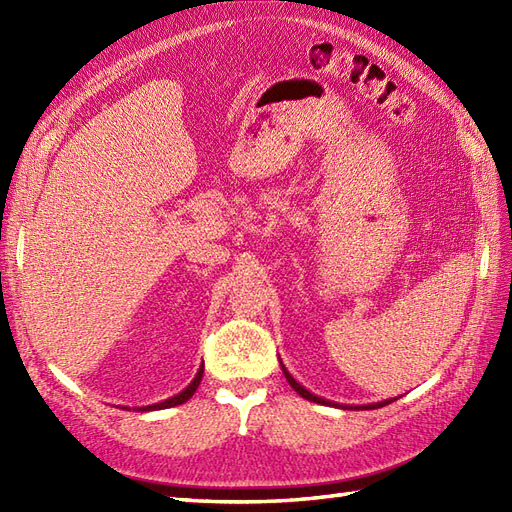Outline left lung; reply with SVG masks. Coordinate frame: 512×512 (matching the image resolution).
Here are the masks:
<instances>
[{"label": "left lung", "mask_w": 512, "mask_h": 512, "mask_svg": "<svg viewBox=\"0 0 512 512\" xmlns=\"http://www.w3.org/2000/svg\"><path fill=\"white\" fill-rule=\"evenodd\" d=\"M282 369H284V376H286L288 384H290L292 389L297 391L301 397H305V399H309V401H316V404H331V401H324L322 397H316V395L309 393L307 389H303V386H301L297 380H294V378L288 374V371H286V367H284V365H282ZM384 404H391V401H382V404H371V406H363V408H365V410H374V408H382ZM333 406H337V404H333Z\"/></svg>", "instance_id": "8db88e82"}]
</instances>
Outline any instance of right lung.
<instances>
[{"label": "right lung", "mask_w": 512, "mask_h": 512, "mask_svg": "<svg viewBox=\"0 0 512 512\" xmlns=\"http://www.w3.org/2000/svg\"><path fill=\"white\" fill-rule=\"evenodd\" d=\"M203 371H205V367H200V369H198V374H196V378L192 380V384H190L188 389H185V391H181L179 395H175V397H170V399L162 401V404H156V406H147V408H141V410H162V408H173V406L185 404V401H188V399H190V397L196 393L198 384H200V378H203Z\"/></svg>", "instance_id": "1"}]
</instances>
